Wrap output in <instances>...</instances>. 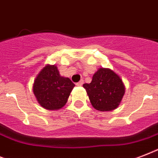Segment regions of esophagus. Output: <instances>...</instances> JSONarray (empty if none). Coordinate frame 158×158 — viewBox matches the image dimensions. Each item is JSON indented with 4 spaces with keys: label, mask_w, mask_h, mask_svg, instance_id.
I'll return each mask as SVG.
<instances>
[{
    "label": "esophagus",
    "mask_w": 158,
    "mask_h": 158,
    "mask_svg": "<svg viewBox=\"0 0 158 158\" xmlns=\"http://www.w3.org/2000/svg\"><path fill=\"white\" fill-rule=\"evenodd\" d=\"M83 84H84V80H83V79H81V80H80L79 83H77L76 85L77 86H82V85H83Z\"/></svg>",
    "instance_id": "34e87169"
}]
</instances>
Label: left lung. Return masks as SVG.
<instances>
[{
    "mask_svg": "<svg viewBox=\"0 0 158 158\" xmlns=\"http://www.w3.org/2000/svg\"><path fill=\"white\" fill-rule=\"evenodd\" d=\"M92 106L100 111L116 109L125 93L122 79L112 69L99 68L94 73L90 84H84Z\"/></svg>",
    "mask_w": 158,
    "mask_h": 158,
    "instance_id": "obj_1",
    "label": "left lung"
}]
</instances>
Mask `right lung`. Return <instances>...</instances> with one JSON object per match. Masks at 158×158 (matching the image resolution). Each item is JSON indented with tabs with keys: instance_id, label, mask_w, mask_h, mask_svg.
<instances>
[{
	"instance_id": "obj_1",
	"label": "right lung",
	"mask_w": 158,
	"mask_h": 158,
	"mask_svg": "<svg viewBox=\"0 0 158 158\" xmlns=\"http://www.w3.org/2000/svg\"><path fill=\"white\" fill-rule=\"evenodd\" d=\"M74 84L61 76L55 64H46L36 76L33 92L41 106L49 110H60L69 98Z\"/></svg>"
}]
</instances>
